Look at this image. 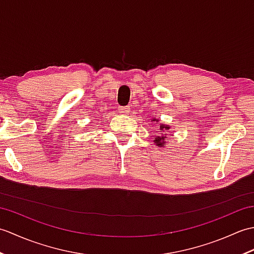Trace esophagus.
<instances>
[{"label": "esophagus", "instance_id": "esophagus-1", "mask_svg": "<svg viewBox=\"0 0 254 254\" xmlns=\"http://www.w3.org/2000/svg\"><path fill=\"white\" fill-rule=\"evenodd\" d=\"M119 111H120L121 115H128V112H130V107H119Z\"/></svg>", "mask_w": 254, "mask_h": 254}]
</instances>
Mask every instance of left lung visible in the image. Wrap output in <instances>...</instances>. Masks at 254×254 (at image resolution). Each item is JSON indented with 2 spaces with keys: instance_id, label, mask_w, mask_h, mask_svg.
Instances as JSON below:
<instances>
[{
  "instance_id": "1",
  "label": "left lung",
  "mask_w": 254,
  "mask_h": 254,
  "mask_svg": "<svg viewBox=\"0 0 254 254\" xmlns=\"http://www.w3.org/2000/svg\"><path fill=\"white\" fill-rule=\"evenodd\" d=\"M156 119H153V121H155ZM158 121V120H157ZM170 127L169 126H165V124H160V135H157L155 137V144L157 145V146H165L166 145V131H169ZM170 132V131H169Z\"/></svg>"
}]
</instances>
